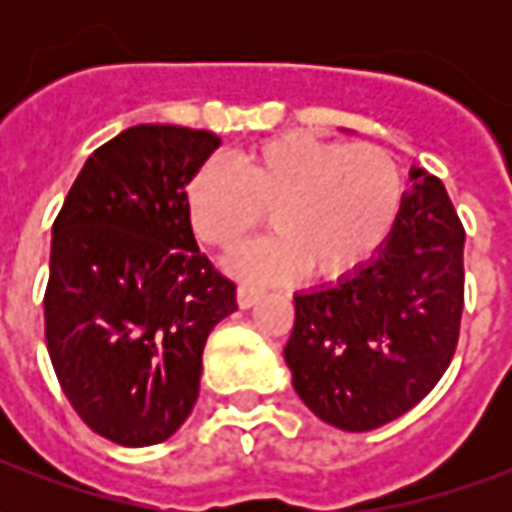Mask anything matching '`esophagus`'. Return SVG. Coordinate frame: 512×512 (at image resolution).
I'll return each instance as SVG.
<instances>
[{
	"label": "esophagus",
	"instance_id": "34e87169",
	"mask_svg": "<svg viewBox=\"0 0 512 512\" xmlns=\"http://www.w3.org/2000/svg\"><path fill=\"white\" fill-rule=\"evenodd\" d=\"M263 296V290L255 288V285H246V282H241L238 285V290H235V299H238V307H252L257 299Z\"/></svg>",
	"mask_w": 512,
	"mask_h": 512
}]
</instances>
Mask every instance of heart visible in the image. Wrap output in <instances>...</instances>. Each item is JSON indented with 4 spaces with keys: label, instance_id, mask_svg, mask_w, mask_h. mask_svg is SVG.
<instances>
[{
    "label": "heart",
    "instance_id": "b5f03b06",
    "mask_svg": "<svg viewBox=\"0 0 512 512\" xmlns=\"http://www.w3.org/2000/svg\"><path fill=\"white\" fill-rule=\"evenodd\" d=\"M403 197L395 156L373 142L285 134L233 167L202 164L186 183V216L202 244L230 252L266 222L277 233L230 260L241 277H345L384 244Z\"/></svg>",
    "mask_w": 512,
    "mask_h": 512
}]
</instances>
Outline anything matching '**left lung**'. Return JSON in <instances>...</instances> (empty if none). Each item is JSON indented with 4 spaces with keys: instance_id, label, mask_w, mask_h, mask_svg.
I'll return each instance as SVG.
<instances>
[{
    "instance_id": "1",
    "label": "left lung",
    "mask_w": 512,
    "mask_h": 512,
    "mask_svg": "<svg viewBox=\"0 0 512 512\" xmlns=\"http://www.w3.org/2000/svg\"><path fill=\"white\" fill-rule=\"evenodd\" d=\"M367 266L296 296L285 345L293 389L340 430L381 428L450 367L461 334L463 230L444 183L422 169Z\"/></svg>"
}]
</instances>
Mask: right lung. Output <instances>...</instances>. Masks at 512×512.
Listing matches in <instances>:
<instances>
[{
    "mask_svg": "<svg viewBox=\"0 0 512 512\" xmlns=\"http://www.w3.org/2000/svg\"><path fill=\"white\" fill-rule=\"evenodd\" d=\"M219 145L211 131L128 128L87 158L54 219L51 365L84 425L123 447L158 444L186 422L205 340L238 307L183 200Z\"/></svg>",
    "mask_w": 512,
    "mask_h": 512,
    "instance_id": "right-lung-1",
    "label": "right lung"
}]
</instances>
